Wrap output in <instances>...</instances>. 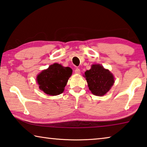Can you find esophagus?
Wrapping results in <instances>:
<instances>
[{"instance_id": "obj_1", "label": "esophagus", "mask_w": 147, "mask_h": 147, "mask_svg": "<svg viewBox=\"0 0 147 147\" xmlns=\"http://www.w3.org/2000/svg\"><path fill=\"white\" fill-rule=\"evenodd\" d=\"M74 73H75L76 74H80V69L78 68H76L75 69V71H74Z\"/></svg>"}]
</instances>
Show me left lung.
<instances>
[{
  "instance_id": "8db88e82",
  "label": "left lung",
  "mask_w": 147,
  "mask_h": 147,
  "mask_svg": "<svg viewBox=\"0 0 147 147\" xmlns=\"http://www.w3.org/2000/svg\"><path fill=\"white\" fill-rule=\"evenodd\" d=\"M84 77L89 90L93 94L99 96L105 95L114 83L113 74L100 64L92 65L90 70L85 72Z\"/></svg>"
}]
</instances>
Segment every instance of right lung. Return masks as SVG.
Returning <instances> with one entry per match:
<instances>
[{
  "label": "right lung",
  "mask_w": 147,
  "mask_h": 147,
  "mask_svg": "<svg viewBox=\"0 0 147 147\" xmlns=\"http://www.w3.org/2000/svg\"><path fill=\"white\" fill-rule=\"evenodd\" d=\"M72 73L73 70L69 67H65L55 63L38 74L36 82L40 89L46 94L58 95L63 92Z\"/></svg>",
  "instance_id": "add662e5"
}]
</instances>
